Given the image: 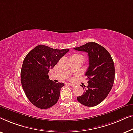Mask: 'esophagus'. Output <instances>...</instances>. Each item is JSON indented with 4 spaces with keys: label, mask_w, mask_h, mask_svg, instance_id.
<instances>
[{
    "label": "esophagus",
    "mask_w": 133,
    "mask_h": 133,
    "mask_svg": "<svg viewBox=\"0 0 133 133\" xmlns=\"http://www.w3.org/2000/svg\"><path fill=\"white\" fill-rule=\"evenodd\" d=\"M68 84H69V85H70V86H71V87H74V86L75 85V84H72V83H68Z\"/></svg>",
    "instance_id": "esophagus-1"
}]
</instances>
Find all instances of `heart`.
<instances>
[{
    "label": "heart",
    "mask_w": 133,
    "mask_h": 133,
    "mask_svg": "<svg viewBox=\"0 0 133 133\" xmlns=\"http://www.w3.org/2000/svg\"><path fill=\"white\" fill-rule=\"evenodd\" d=\"M74 56H81V55H79V54H75V55H74Z\"/></svg>",
    "instance_id": "b5f03b06"
}]
</instances>
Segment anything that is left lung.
I'll use <instances>...</instances> for the list:
<instances>
[{"mask_svg": "<svg viewBox=\"0 0 133 133\" xmlns=\"http://www.w3.org/2000/svg\"><path fill=\"white\" fill-rule=\"evenodd\" d=\"M74 49L87 52L89 59V66L85 73L89 84L83 95L77 97V100L84 105L96 106L106 98L113 85L115 75L113 60L103 46L95 42L87 43Z\"/></svg>", "mask_w": 133, "mask_h": 133, "instance_id": "obj_1", "label": "left lung"}]
</instances>
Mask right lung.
Listing matches in <instances>:
<instances>
[{
    "instance_id": "add662e5",
    "label": "right lung",
    "mask_w": 133,
    "mask_h": 133,
    "mask_svg": "<svg viewBox=\"0 0 133 133\" xmlns=\"http://www.w3.org/2000/svg\"><path fill=\"white\" fill-rule=\"evenodd\" d=\"M69 51L68 49H57L40 44L24 59L20 72L22 85L28 99L37 107L47 109L58 101L64 84L54 83L48 74Z\"/></svg>"
}]
</instances>
